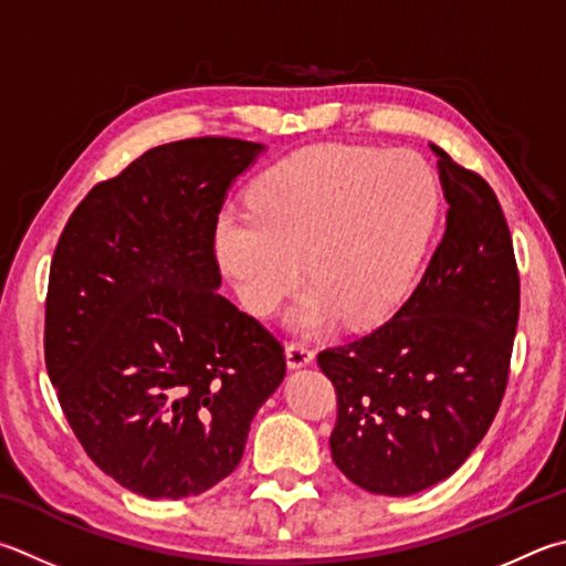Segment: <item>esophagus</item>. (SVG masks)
I'll return each instance as SVG.
<instances>
[{"mask_svg": "<svg viewBox=\"0 0 566 566\" xmlns=\"http://www.w3.org/2000/svg\"><path fill=\"white\" fill-rule=\"evenodd\" d=\"M312 361H314V352L306 344L292 342L290 346H286V366H290V368L310 366Z\"/></svg>", "mask_w": 566, "mask_h": 566, "instance_id": "34e87169", "label": "esophagus"}]
</instances>
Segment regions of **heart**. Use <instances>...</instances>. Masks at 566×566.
Instances as JSON below:
<instances>
[{
	"mask_svg": "<svg viewBox=\"0 0 566 566\" xmlns=\"http://www.w3.org/2000/svg\"><path fill=\"white\" fill-rule=\"evenodd\" d=\"M440 192L408 153L318 146L276 163L252 190V208L224 210L214 252L240 302L270 316L304 276L314 290L292 314L302 332L342 316L371 326L416 284L436 228Z\"/></svg>",
	"mask_w": 566,
	"mask_h": 566,
	"instance_id": "heart-1",
	"label": "heart"
}]
</instances>
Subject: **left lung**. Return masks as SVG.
Instances as JSON below:
<instances>
[{
    "instance_id": "8db88e82",
    "label": "left lung",
    "mask_w": 566,
    "mask_h": 566,
    "mask_svg": "<svg viewBox=\"0 0 566 566\" xmlns=\"http://www.w3.org/2000/svg\"><path fill=\"white\" fill-rule=\"evenodd\" d=\"M443 240L390 322L318 354L336 388V468L376 495L446 480L485 438L505 396L520 274L497 195L443 148Z\"/></svg>"
}]
</instances>
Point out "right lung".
<instances>
[{
	"label": "right lung",
	"instance_id": "add662e5",
	"mask_svg": "<svg viewBox=\"0 0 566 566\" xmlns=\"http://www.w3.org/2000/svg\"><path fill=\"white\" fill-rule=\"evenodd\" d=\"M262 150L212 136L150 148L78 202L51 260L59 403L88 458L148 500L228 478L286 374L282 344L218 292V214Z\"/></svg>",
	"mask_w": 566,
	"mask_h": 566
}]
</instances>
